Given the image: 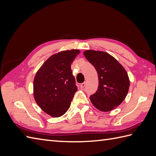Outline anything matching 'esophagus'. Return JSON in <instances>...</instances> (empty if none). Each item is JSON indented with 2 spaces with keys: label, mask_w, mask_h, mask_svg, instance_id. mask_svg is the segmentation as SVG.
Here are the masks:
<instances>
[{
  "label": "esophagus",
  "mask_w": 156,
  "mask_h": 156,
  "mask_svg": "<svg viewBox=\"0 0 156 156\" xmlns=\"http://www.w3.org/2000/svg\"><path fill=\"white\" fill-rule=\"evenodd\" d=\"M86 86V82H83V83H82V84H80V87L82 88H84V87Z\"/></svg>",
  "instance_id": "34e87169"
}]
</instances>
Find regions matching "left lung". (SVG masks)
I'll list each match as a JSON object with an SVG mask.
<instances>
[{
	"instance_id": "left-lung-1",
	"label": "left lung",
	"mask_w": 156,
	"mask_h": 156,
	"mask_svg": "<svg viewBox=\"0 0 156 156\" xmlns=\"http://www.w3.org/2000/svg\"><path fill=\"white\" fill-rule=\"evenodd\" d=\"M86 59L97 71L99 84L97 91L90 96L97 109L109 112L120 104L127 95L129 80L122 65L109 54L102 51L86 50Z\"/></svg>"
}]
</instances>
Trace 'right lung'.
<instances>
[{
	"mask_svg": "<svg viewBox=\"0 0 156 156\" xmlns=\"http://www.w3.org/2000/svg\"><path fill=\"white\" fill-rule=\"evenodd\" d=\"M80 53L78 50H71L54 54L35 76L34 99L40 108L52 117L66 113L77 91L71 64Z\"/></svg>",
	"mask_w": 156,
	"mask_h": 156,
	"instance_id": "add662e5",
	"label": "right lung"
}]
</instances>
